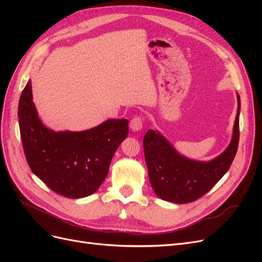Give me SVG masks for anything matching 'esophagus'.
<instances>
[{"instance_id": "1", "label": "esophagus", "mask_w": 262, "mask_h": 262, "mask_svg": "<svg viewBox=\"0 0 262 262\" xmlns=\"http://www.w3.org/2000/svg\"><path fill=\"white\" fill-rule=\"evenodd\" d=\"M142 125H143V119H142L141 117L137 116L134 117L132 120L130 121V128L132 131H140L142 129Z\"/></svg>"}]
</instances>
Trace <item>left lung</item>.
I'll list each match as a JSON object with an SVG mask.
<instances>
[{
    "label": "left lung",
    "instance_id": "8db88e82",
    "mask_svg": "<svg viewBox=\"0 0 262 262\" xmlns=\"http://www.w3.org/2000/svg\"><path fill=\"white\" fill-rule=\"evenodd\" d=\"M237 114L232 141L223 153L210 162L193 161L179 154L160 132L148 130L143 139L150 186L157 196L173 203L199 199L216 185L231 167L238 148L241 97L237 94Z\"/></svg>",
    "mask_w": 262,
    "mask_h": 262
}]
</instances>
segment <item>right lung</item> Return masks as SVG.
Segmentation results:
<instances>
[{
	"label": "right lung",
	"instance_id": "right-lung-1",
	"mask_svg": "<svg viewBox=\"0 0 262 262\" xmlns=\"http://www.w3.org/2000/svg\"><path fill=\"white\" fill-rule=\"evenodd\" d=\"M18 118L24 152L31 171L52 191L71 199L96 192L117 148L129 133L126 119H108L80 132L48 129L38 117L31 81L21 92Z\"/></svg>",
	"mask_w": 262,
	"mask_h": 262
}]
</instances>
